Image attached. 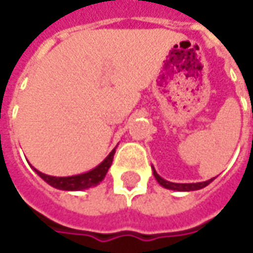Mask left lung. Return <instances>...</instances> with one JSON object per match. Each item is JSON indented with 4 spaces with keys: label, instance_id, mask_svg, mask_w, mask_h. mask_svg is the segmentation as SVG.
<instances>
[{
    "label": "left lung",
    "instance_id": "8db88e82",
    "mask_svg": "<svg viewBox=\"0 0 253 253\" xmlns=\"http://www.w3.org/2000/svg\"><path fill=\"white\" fill-rule=\"evenodd\" d=\"M153 175L156 177V180L159 181L160 184L165 188H168V190H173V191H195V190H201L203 187L209 186L212 180H214V177L210 179V180L206 181H201V183H170V181L165 180L163 179L161 176L154 170L153 168Z\"/></svg>",
    "mask_w": 253,
    "mask_h": 253
}]
</instances>
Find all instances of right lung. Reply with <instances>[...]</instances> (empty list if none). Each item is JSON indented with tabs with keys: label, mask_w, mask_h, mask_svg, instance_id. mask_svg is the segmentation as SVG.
Instances as JSON below:
<instances>
[{
	"label": "right lung",
	"mask_w": 253,
	"mask_h": 253,
	"mask_svg": "<svg viewBox=\"0 0 253 253\" xmlns=\"http://www.w3.org/2000/svg\"><path fill=\"white\" fill-rule=\"evenodd\" d=\"M114 154H115V149L105 157V160L101 164H99L96 168L89 170V172L81 173V175L67 176V177H55V176L44 175V173H42V172H39L35 168L34 169H35L36 173L41 176L43 180L48 183L54 188L63 191H81L85 190V188H89V187L97 186L100 181L104 179L107 172L110 169L111 164H112Z\"/></svg>",
	"instance_id": "right-lung-1"
}]
</instances>
